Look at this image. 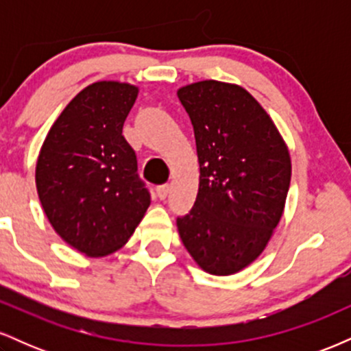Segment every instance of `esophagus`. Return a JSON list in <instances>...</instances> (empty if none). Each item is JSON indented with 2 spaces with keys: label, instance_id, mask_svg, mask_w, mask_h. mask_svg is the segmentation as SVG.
Masks as SVG:
<instances>
[{
  "label": "esophagus",
  "instance_id": "esophagus-1",
  "mask_svg": "<svg viewBox=\"0 0 351 351\" xmlns=\"http://www.w3.org/2000/svg\"><path fill=\"white\" fill-rule=\"evenodd\" d=\"M168 193H170V184H162V186L156 188V196L160 199H167Z\"/></svg>",
  "mask_w": 351,
  "mask_h": 351
}]
</instances>
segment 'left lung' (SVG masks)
Returning <instances> with one entry per match:
<instances>
[{"label": "left lung", "instance_id": "1", "mask_svg": "<svg viewBox=\"0 0 351 351\" xmlns=\"http://www.w3.org/2000/svg\"><path fill=\"white\" fill-rule=\"evenodd\" d=\"M191 119L199 186L176 226L204 272L231 276L263 254L284 215L291 153L264 107L237 84L199 80L178 88Z\"/></svg>", "mask_w": 351, "mask_h": 351}]
</instances>
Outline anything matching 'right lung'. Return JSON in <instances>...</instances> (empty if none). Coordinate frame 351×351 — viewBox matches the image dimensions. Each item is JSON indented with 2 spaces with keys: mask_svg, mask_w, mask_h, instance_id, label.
I'll return each mask as SVG.
<instances>
[{
  "mask_svg": "<svg viewBox=\"0 0 351 351\" xmlns=\"http://www.w3.org/2000/svg\"><path fill=\"white\" fill-rule=\"evenodd\" d=\"M138 87L99 80L52 123L36 163V189L52 229L87 257L119 251L150 206L122 135Z\"/></svg>",
  "mask_w": 351,
  "mask_h": 351,
  "instance_id": "1",
  "label": "right lung"
}]
</instances>
